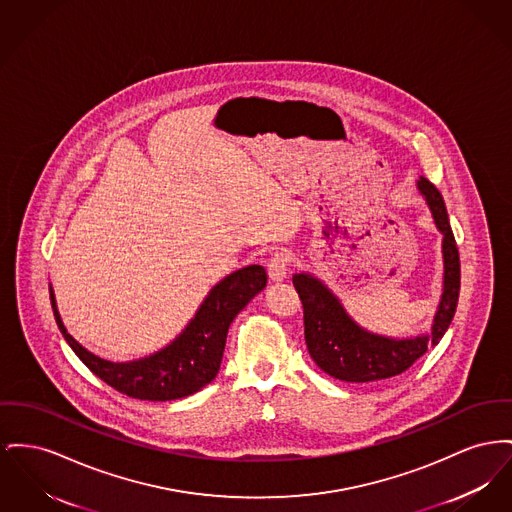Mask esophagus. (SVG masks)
<instances>
[{
  "label": "esophagus",
  "mask_w": 512,
  "mask_h": 512,
  "mask_svg": "<svg viewBox=\"0 0 512 512\" xmlns=\"http://www.w3.org/2000/svg\"><path fill=\"white\" fill-rule=\"evenodd\" d=\"M288 263L290 257L286 251H276L272 253L269 263H267V271L272 282H282L288 276Z\"/></svg>",
  "instance_id": "1"
}]
</instances>
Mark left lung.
Wrapping results in <instances>:
<instances>
[{
	"instance_id": "obj_1",
	"label": "left lung",
	"mask_w": 512,
	"mask_h": 512,
	"mask_svg": "<svg viewBox=\"0 0 512 512\" xmlns=\"http://www.w3.org/2000/svg\"><path fill=\"white\" fill-rule=\"evenodd\" d=\"M420 189L435 226L443 236V294L429 334L392 338L360 327L331 288L311 272L292 276L303 303L305 344L309 356L327 375L346 383H371L404 373L414 361L437 346L451 325L460 292V257L452 236L443 195L431 181L420 178Z\"/></svg>"
}]
</instances>
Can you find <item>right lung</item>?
<instances>
[{
  "label": "right lung",
  "instance_id": "1",
  "mask_svg": "<svg viewBox=\"0 0 512 512\" xmlns=\"http://www.w3.org/2000/svg\"><path fill=\"white\" fill-rule=\"evenodd\" d=\"M267 286V271L249 265L222 278L199 305L187 327L162 350L133 361L94 356L65 329L54 290L50 300L63 338L96 377L131 398L166 402L201 391L218 375L226 336L241 309Z\"/></svg>",
  "mask_w": 512,
  "mask_h": 512
}]
</instances>
